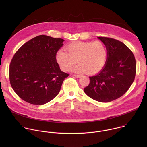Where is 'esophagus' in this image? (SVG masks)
<instances>
[{
	"mask_svg": "<svg viewBox=\"0 0 147 147\" xmlns=\"http://www.w3.org/2000/svg\"><path fill=\"white\" fill-rule=\"evenodd\" d=\"M73 76H74V77H77V78H80V77H81V75H78V74H74Z\"/></svg>",
	"mask_w": 147,
	"mask_h": 147,
	"instance_id": "obj_1",
	"label": "esophagus"
}]
</instances>
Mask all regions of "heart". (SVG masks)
Masks as SVG:
<instances>
[{"mask_svg":"<svg viewBox=\"0 0 147 147\" xmlns=\"http://www.w3.org/2000/svg\"><path fill=\"white\" fill-rule=\"evenodd\" d=\"M66 51L60 49L56 54V60L61 69L69 71L76 64L74 71L94 74L100 71L105 64L107 51L102 42L77 41L69 44Z\"/></svg>","mask_w":147,"mask_h":147,"instance_id":"b5f03b06","label":"heart"}]
</instances>
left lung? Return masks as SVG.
I'll list each match as a JSON object with an SVG mask.
<instances>
[{
	"label": "left lung",
	"instance_id": "8db88e82",
	"mask_svg": "<svg viewBox=\"0 0 147 147\" xmlns=\"http://www.w3.org/2000/svg\"><path fill=\"white\" fill-rule=\"evenodd\" d=\"M107 51L106 63L96 75L90 77V84L84 91L100 102L114 100L127 91L136 73V61L132 51L121 42L108 37H98Z\"/></svg>",
	"mask_w": 147,
	"mask_h": 147
}]
</instances>
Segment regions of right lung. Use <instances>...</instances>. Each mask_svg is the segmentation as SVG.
<instances>
[{
  "mask_svg": "<svg viewBox=\"0 0 147 147\" xmlns=\"http://www.w3.org/2000/svg\"><path fill=\"white\" fill-rule=\"evenodd\" d=\"M65 40L37 36L15 53L9 67V80L16 94L24 101L41 105L55 98L69 74L60 69L56 59Z\"/></svg>",
  "mask_w": 147,
  "mask_h": 147,
  "instance_id": "1",
  "label": "right lung"
}]
</instances>
